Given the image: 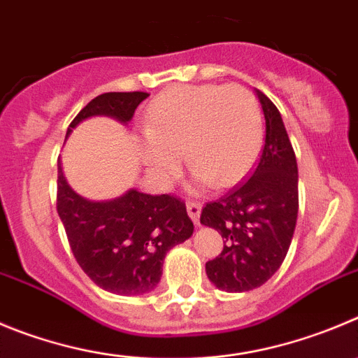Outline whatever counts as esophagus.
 Here are the masks:
<instances>
[{
  "label": "esophagus",
  "instance_id": "34e87169",
  "mask_svg": "<svg viewBox=\"0 0 358 358\" xmlns=\"http://www.w3.org/2000/svg\"><path fill=\"white\" fill-rule=\"evenodd\" d=\"M187 212H189L190 219L198 224L199 215H201V205H199L198 201H187Z\"/></svg>",
  "mask_w": 358,
  "mask_h": 358
}]
</instances>
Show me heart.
Returning a JSON list of instances; mask_svg holds the SVG:
<instances>
[{"label": "heart", "mask_w": 358, "mask_h": 358, "mask_svg": "<svg viewBox=\"0 0 358 358\" xmlns=\"http://www.w3.org/2000/svg\"><path fill=\"white\" fill-rule=\"evenodd\" d=\"M139 152L162 185L178 176L182 150L199 185L231 187L247 175L263 139L258 100L240 85H176L150 102Z\"/></svg>", "instance_id": "b5f03b06"}]
</instances>
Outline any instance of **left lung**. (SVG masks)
Here are the masks:
<instances>
[{"instance_id": "1", "label": "left lung", "mask_w": 358, "mask_h": 358, "mask_svg": "<svg viewBox=\"0 0 358 358\" xmlns=\"http://www.w3.org/2000/svg\"><path fill=\"white\" fill-rule=\"evenodd\" d=\"M265 115V145L255 171L228 194L201 210V224L224 238L206 262V275L231 293L259 288L288 255L299 215V168L275 103L256 90Z\"/></svg>"}]
</instances>
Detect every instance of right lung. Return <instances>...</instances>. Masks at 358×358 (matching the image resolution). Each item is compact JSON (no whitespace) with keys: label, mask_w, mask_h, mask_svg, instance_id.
Returning <instances> with one entry per match:
<instances>
[{"label":"right lung","mask_w":358,"mask_h":358,"mask_svg":"<svg viewBox=\"0 0 358 358\" xmlns=\"http://www.w3.org/2000/svg\"><path fill=\"white\" fill-rule=\"evenodd\" d=\"M146 96L145 92L102 93L79 111L66 136L90 116L130 122ZM56 210L79 266L96 286L116 295L152 292L159 285L168 250L194 231L185 203L176 196H150L130 189L113 201H88L70 189L62 166Z\"/></svg>","instance_id":"right-lung-1"}]
</instances>
